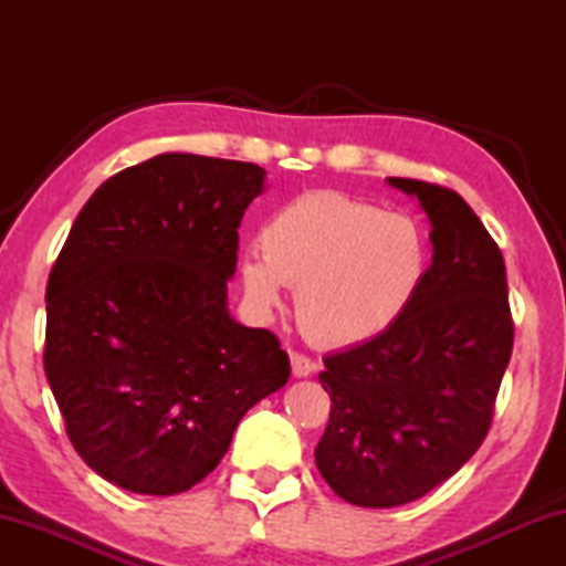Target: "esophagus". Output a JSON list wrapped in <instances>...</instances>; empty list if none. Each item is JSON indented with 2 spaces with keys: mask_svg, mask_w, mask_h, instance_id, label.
I'll list each match as a JSON object with an SVG mask.
<instances>
[{
  "mask_svg": "<svg viewBox=\"0 0 566 566\" xmlns=\"http://www.w3.org/2000/svg\"><path fill=\"white\" fill-rule=\"evenodd\" d=\"M290 361H292V375L296 379L310 377L312 371H314V361L306 357V354H302V352H290Z\"/></svg>",
  "mask_w": 566,
  "mask_h": 566,
  "instance_id": "esophagus-1",
  "label": "esophagus"
}]
</instances>
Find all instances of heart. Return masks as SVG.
I'll use <instances>...</instances> for the list:
<instances>
[{"instance_id": "heart-1", "label": "heart", "mask_w": 566, "mask_h": 566, "mask_svg": "<svg viewBox=\"0 0 566 566\" xmlns=\"http://www.w3.org/2000/svg\"><path fill=\"white\" fill-rule=\"evenodd\" d=\"M260 252L237 260L247 304L270 314L282 304V284L296 286V317L327 344L387 332L417 300L429 270L419 219L342 191H306L276 209L260 229Z\"/></svg>"}]
</instances>
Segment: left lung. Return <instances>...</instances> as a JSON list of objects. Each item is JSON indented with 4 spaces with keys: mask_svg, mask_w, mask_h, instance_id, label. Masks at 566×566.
Here are the masks:
<instances>
[{
    "mask_svg": "<svg viewBox=\"0 0 566 566\" xmlns=\"http://www.w3.org/2000/svg\"><path fill=\"white\" fill-rule=\"evenodd\" d=\"M427 214L432 264L397 324L324 357L332 397L314 462L344 502L387 510L459 472L484 442L512 357L500 247L452 189L389 177Z\"/></svg>",
    "mask_w": 566,
    "mask_h": 566,
    "instance_id": "obj_1",
    "label": "left lung"
}]
</instances>
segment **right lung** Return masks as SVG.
<instances>
[{
    "label": "right lung",
    "mask_w": 566,
    "mask_h": 566,
    "mask_svg": "<svg viewBox=\"0 0 566 566\" xmlns=\"http://www.w3.org/2000/svg\"><path fill=\"white\" fill-rule=\"evenodd\" d=\"M249 161L167 151L94 191L46 284L44 371L72 444L134 494L187 492L290 379L272 332L229 314Z\"/></svg>",
    "instance_id": "obj_1"
}]
</instances>
